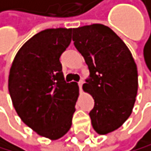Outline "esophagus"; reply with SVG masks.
<instances>
[{"label":"esophagus","instance_id":"esophagus-1","mask_svg":"<svg viewBox=\"0 0 151 151\" xmlns=\"http://www.w3.org/2000/svg\"><path fill=\"white\" fill-rule=\"evenodd\" d=\"M83 80H81L80 82L78 83V85H79V87H80V89L82 90V86H83Z\"/></svg>","mask_w":151,"mask_h":151}]
</instances>
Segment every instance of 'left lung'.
Here are the masks:
<instances>
[{
  "label": "left lung",
  "mask_w": 151,
  "mask_h": 151,
  "mask_svg": "<svg viewBox=\"0 0 151 151\" xmlns=\"http://www.w3.org/2000/svg\"><path fill=\"white\" fill-rule=\"evenodd\" d=\"M72 31L75 47L90 72L83 89L94 99L89 112L92 127L98 134L110 133L127 121L133 109L137 65L127 45L109 26L93 24Z\"/></svg>",
  "instance_id": "left-lung-1"
}]
</instances>
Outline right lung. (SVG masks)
<instances>
[{
	"label": "right lung",
	"instance_id": "add662e5",
	"mask_svg": "<svg viewBox=\"0 0 151 151\" xmlns=\"http://www.w3.org/2000/svg\"><path fill=\"white\" fill-rule=\"evenodd\" d=\"M72 28H50L24 42L12 62L8 90L17 114L37 134L58 140L72 125L79 86L66 83L60 57Z\"/></svg>",
	"mask_w": 151,
	"mask_h": 151
}]
</instances>
